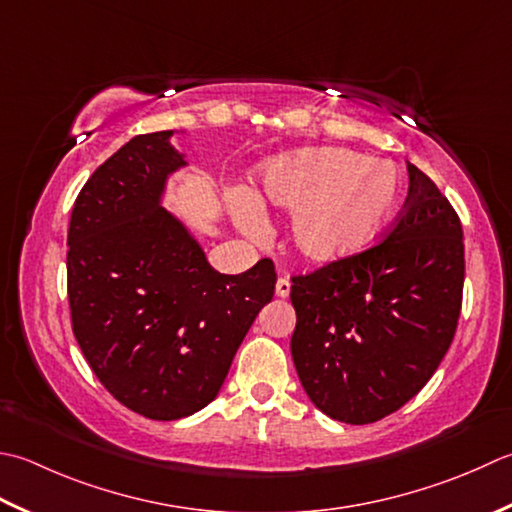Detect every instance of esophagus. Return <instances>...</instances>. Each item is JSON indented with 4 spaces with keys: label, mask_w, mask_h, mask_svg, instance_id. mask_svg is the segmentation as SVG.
I'll return each mask as SVG.
<instances>
[{
    "label": "esophagus",
    "mask_w": 512,
    "mask_h": 512,
    "mask_svg": "<svg viewBox=\"0 0 512 512\" xmlns=\"http://www.w3.org/2000/svg\"><path fill=\"white\" fill-rule=\"evenodd\" d=\"M288 293H290V282L286 277H279L277 284H275V295L284 299V297H288Z\"/></svg>",
    "instance_id": "obj_1"
}]
</instances>
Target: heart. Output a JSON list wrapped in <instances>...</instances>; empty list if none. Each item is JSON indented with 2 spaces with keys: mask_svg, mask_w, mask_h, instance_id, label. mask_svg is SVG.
Segmentation results:
<instances>
[{
  "mask_svg": "<svg viewBox=\"0 0 512 512\" xmlns=\"http://www.w3.org/2000/svg\"><path fill=\"white\" fill-rule=\"evenodd\" d=\"M230 213L246 235L264 230L262 210H295V248L310 262L328 264L370 246L399 208L395 168L348 148H304L259 166L255 199L230 193Z\"/></svg>",
  "mask_w": 512,
  "mask_h": 512,
  "instance_id": "obj_1",
  "label": "heart"
}]
</instances>
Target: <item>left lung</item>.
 <instances>
[{
	"instance_id": "obj_1",
	"label": "left lung",
	"mask_w": 512,
	"mask_h": 512,
	"mask_svg": "<svg viewBox=\"0 0 512 512\" xmlns=\"http://www.w3.org/2000/svg\"><path fill=\"white\" fill-rule=\"evenodd\" d=\"M386 239L293 277L290 353L322 413L373 424L413 399L453 342L464 290L462 222L413 164Z\"/></svg>"
}]
</instances>
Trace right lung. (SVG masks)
Returning <instances> with one entry per match:
<instances>
[{
  "label": "right lung",
  "mask_w": 512,
  "mask_h": 512,
  "mask_svg": "<svg viewBox=\"0 0 512 512\" xmlns=\"http://www.w3.org/2000/svg\"><path fill=\"white\" fill-rule=\"evenodd\" d=\"M173 135H137L88 177L66 255L70 319L88 366L119 404L157 422L213 402L277 282L270 259L217 273L162 206L168 177L188 164Z\"/></svg>",
  "instance_id": "add662e5"
}]
</instances>
